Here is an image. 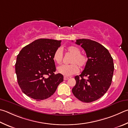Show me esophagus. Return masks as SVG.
<instances>
[{
    "label": "esophagus",
    "mask_w": 128,
    "mask_h": 128,
    "mask_svg": "<svg viewBox=\"0 0 128 128\" xmlns=\"http://www.w3.org/2000/svg\"><path fill=\"white\" fill-rule=\"evenodd\" d=\"M69 78L68 77V76H65L64 77V80H68Z\"/></svg>",
    "instance_id": "obj_1"
}]
</instances>
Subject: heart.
Returning a JSON list of instances; mask_svg holds the SVG:
<instances>
[{"mask_svg": "<svg viewBox=\"0 0 128 128\" xmlns=\"http://www.w3.org/2000/svg\"><path fill=\"white\" fill-rule=\"evenodd\" d=\"M67 52L71 54L72 56L69 62V65H62L58 67L57 70L59 73L65 76H70L73 74L77 73L79 72V68H83L86 66L88 62V58L86 55L80 53V50L75 46H70L67 48ZM62 50L58 48L53 55V59L58 64H60L62 62Z\"/></svg>", "mask_w": 128, "mask_h": 128, "instance_id": "1", "label": "heart"}]
</instances>
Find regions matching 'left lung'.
I'll use <instances>...</instances> for the list:
<instances>
[{"mask_svg": "<svg viewBox=\"0 0 128 128\" xmlns=\"http://www.w3.org/2000/svg\"><path fill=\"white\" fill-rule=\"evenodd\" d=\"M76 44L85 50L88 62L81 74L74 78L76 84L72 92L83 102H91L104 96L110 86L114 70L113 59L108 50L96 41L82 38L76 40Z\"/></svg>", "mask_w": 128, "mask_h": 128, "instance_id": "obj_1", "label": "left lung"}]
</instances>
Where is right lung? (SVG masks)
Wrapping results in <instances>:
<instances>
[{
  "mask_svg": "<svg viewBox=\"0 0 128 128\" xmlns=\"http://www.w3.org/2000/svg\"><path fill=\"white\" fill-rule=\"evenodd\" d=\"M61 41L40 38L20 51L15 64L18 83L22 91L31 98L41 101L54 94L63 81L62 74L56 71L53 55Z\"/></svg>",
  "mask_w": 128,
  "mask_h": 128,
  "instance_id": "obj_1",
  "label": "right lung"
}]
</instances>
